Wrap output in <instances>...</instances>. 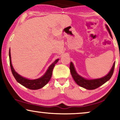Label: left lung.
I'll use <instances>...</instances> for the list:
<instances>
[{"instance_id": "8db88e82", "label": "left lung", "mask_w": 120, "mask_h": 120, "mask_svg": "<svg viewBox=\"0 0 120 120\" xmlns=\"http://www.w3.org/2000/svg\"><path fill=\"white\" fill-rule=\"evenodd\" d=\"M106 28L107 29V30H108L109 33H110L111 37L112 38V35L111 33L110 29L109 28L108 26H106ZM115 65V62L113 63L112 67L110 71L109 72V73L107 74L106 76L103 77L102 78L94 80L85 79L83 78L82 77L79 75L78 74H77V72H76V70L75 68H74L73 64L71 63V62L70 63V72L72 78H73L74 80H75L76 83L78 85L81 86V87H84L85 89H87V90H94V89H97V88L101 86L102 85L105 84L106 82H107L108 80L110 79L112 75H113V71H114Z\"/></svg>"}]
</instances>
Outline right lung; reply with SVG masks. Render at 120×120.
I'll list each match as a JSON object with an SVG mask.
<instances>
[{"label": "right lung", "instance_id": "right-lung-1", "mask_svg": "<svg viewBox=\"0 0 120 120\" xmlns=\"http://www.w3.org/2000/svg\"><path fill=\"white\" fill-rule=\"evenodd\" d=\"M9 60H10V68H11V72L14 77L15 80L17 82L20 83L22 86H25V87L29 89L30 90H38V89H41L42 87H44L46 85L49 80H50L52 76V70L54 69V66L59 61V59H56L55 61L49 66V69L46 72L44 75L41 78L35 80H29L26 78H24L22 77V76L19 75L18 73H16L13 68L11 61V55H10V49L9 50Z\"/></svg>", "mask_w": 120, "mask_h": 120}]
</instances>
